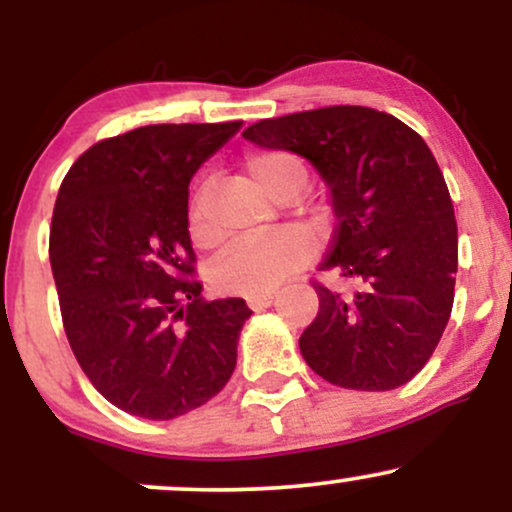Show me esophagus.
Returning <instances> with one entry per match:
<instances>
[{
    "label": "esophagus",
    "instance_id": "esophagus-1",
    "mask_svg": "<svg viewBox=\"0 0 512 512\" xmlns=\"http://www.w3.org/2000/svg\"><path fill=\"white\" fill-rule=\"evenodd\" d=\"M274 303V293H262V296H250L248 305L252 310H264Z\"/></svg>",
    "mask_w": 512,
    "mask_h": 512
}]
</instances>
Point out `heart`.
I'll use <instances>...</instances> for the list:
<instances>
[{"instance_id": "obj_1", "label": "heart", "mask_w": 512, "mask_h": 512, "mask_svg": "<svg viewBox=\"0 0 512 512\" xmlns=\"http://www.w3.org/2000/svg\"><path fill=\"white\" fill-rule=\"evenodd\" d=\"M252 185L274 202H293L308 187V166L298 154L286 149L252 151L243 161ZM315 226L325 221V211H310ZM187 228L197 245H211L214 236L204 223V187L197 192L187 216ZM310 257V243L298 231H276L272 236L248 240L231 248L211 267V284L216 291L233 296H262L272 293L286 276L303 267Z\"/></svg>"}]
</instances>
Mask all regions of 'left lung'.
Wrapping results in <instances>:
<instances>
[{"label":"left lung","instance_id":"left-lung-1","mask_svg":"<svg viewBox=\"0 0 512 512\" xmlns=\"http://www.w3.org/2000/svg\"><path fill=\"white\" fill-rule=\"evenodd\" d=\"M243 137L303 156L330 187L337 228L320 269L356 291L315 284L320 310L298 339L305 363L346 390L409 383L455 298L457 223L431 149L395 115L361 105L260 120Z\"/></svg>","mask_w":512,"mask_h":512}]
</instances>
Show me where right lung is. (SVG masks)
<instances>
[{
    "label": "right lung",
    "mask_w": 512,
    "mask_h": 512,
    "mask_svg": "<svg viewBox=\"0 0 512 512\" xmlns=\"http://www.w3.org/2000/svg\"><path fill=\"white\" fill-rule=\"evenodd\" d=\"M240 125L132 129L93 144L62 180L50 264L64 332L86 378L127 414L178 419L236 368L252 310L202 298L187 187Z\"/></svg>",
    "instance_id": "obj_1"
}]
</instances>
